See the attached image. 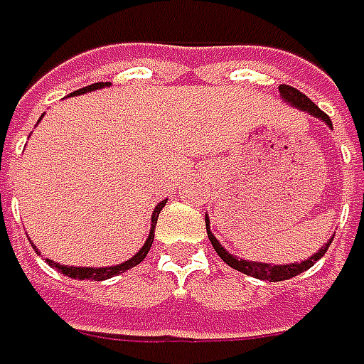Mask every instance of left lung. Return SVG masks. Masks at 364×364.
<instances>
[{
    "mask_svg": "<svg viewBox=\"0 0 364 364\" xmlns=\"http://www.w3.org/2000/svg\"><path fill=\"white\" fill-rule=\"evenodd\" d=\"M279 92H281L282 100L287 102L289 106H293V108H297V110H301V112H307V114L316 117V119L321 120V122H326V124L332 129V120H330V117H328L326 112H321L318 106L309 100L305 94H301L299 90H295V87H291V85H281V87H279ZM205 225H207V235H209L210 244H213L215 252L219 254V258H221L223 262L228 264V266H231V268H235V270H240V272H244V274H247V277H254V279L270 281V282L287 281V279H293V277H297V274H301V272L309 270V268H311V266L318 262L319 258L328 252V247H330L332 240H334V235H332L326 244L319 247L314 256H309V258H307V260H303V262L268 264V262H258V260H244V258H237V256L229 254L228 250L221 245V242L215 237V233L210 231V221L207 215H205Z\"/></svg>",
    "mask_w": 364,
    "mask_h": 364,
    "instance_id": "1",
    "label": "left lung"
}]
</instances>
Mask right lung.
<instances>
[{
    "instance_id": "1",
    "label": "right lung",
    "mask_w": 364,
    "mask_h": 364,
    "mask_svg": "<svg viewBox=\"0 0 364 364\" xmlns=\"http://www.w3.org/2000/svg\"><path fill=\"white\" fill-rule=\"evenodd\" d=\"M102 87H108V82L92 83V85H87V87H82V90L73 92L71 96H80V94H85V92H96V90H102ZM43 117H45V114H43ZM43 117H41V119H43ZM166 203H168V198H166V200H161V203H157V207H155L154 213H151V229H149V235H147L145 244H143V247L136 252L133 258H129V260H124V262L117 264V266H98V268H92V266H65V264L55 262V260H48V258H45V260L48 262L50 268H57L61 274L69 277V279H77V281H106V279H112V277H117V274H120V272H127V270H131L133 266H136V264H141L143 260H145V256H147L149 247H151V244H154L155 223H157L159 210L166 207ZM32 247L36 250V254H41L36 245L32 244Z\"/></svg>"
}]
</instances>
